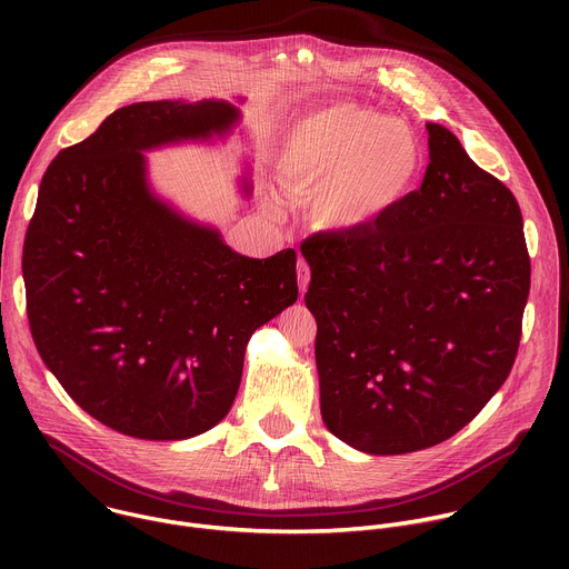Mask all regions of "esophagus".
<instances>
[{"label": "esophagus", "mask_w": 569, "mask_h": 569, "mask_svg": "<svg viewBox=\"0 0 569 569\" xmlns=\"http://www.w3.org/2000/svg\"><path fill=\"white\" fill-rule=\"evenodd\" d=\"M297 277H299V292L306 295L308 281H310V268H308V263L303 259L297 261Z\"/></svg>", "instance_id": "1"}]
</instances>
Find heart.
I'll list each match as a JSON object with an SVG mask.
<instances>
[{
    "mask_svg": "<svg viewBox=\"0 0 569 569\" xmlns=\"http://www.w3.org/2000/svg\"><path fill=\"white\" fill-rule=\"evenodd\" d=\"M423 169L415 132L387 114L333 103L301 114L286 132L279 173L312 193L310 216L331 233H362L408 198Z\"/></svg>",
    "mask_w": 569,
    "mask_h": 569,
    "instance_id": "heart-1",
    "label": "heart"
}]
</instances>
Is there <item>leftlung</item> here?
I'll use <instances>...</instances> for the list:
<instances>
[{
    "instance_id": "1",
    "label": "left lung",
    "mask_w": 569,
    "mask_h": 569,
    "mask_svg": "<svg viewBox=\"0 0 569 569\" xmlns=\"http://www.w3.org/2000/svg\"><path fill=\"white\" fill-rule=\"evenodd\" d=\"M430 164L376 227L310 238L321 419L367 455L432 448L505 385L531 266L513 193L428 123Z\"/></svg>"
}]
</instances>
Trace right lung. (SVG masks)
I'll list each match as a JSON object with an SVG mask.
<instances>
[{
    "label": "right lung",
    "mask_w": 569,
    "mask_h": 569,
    "mask_svg": "<svg viewBox=\"0 0 569 569\" xmlns=\"http://www.w3.org/2000/svg\"><path fill=\"white\" fill-rule=\"evenodd\" d=\"M240 119L222 99L132 103L42 178L22 259L31 333L64 391L126 437L218 426L252 333L297 301L295 250L242 257L150 182L146 152L224 139Z\"/></svg>",
    "instance_id": "obj_1"
}]
</instances>
